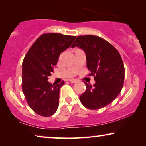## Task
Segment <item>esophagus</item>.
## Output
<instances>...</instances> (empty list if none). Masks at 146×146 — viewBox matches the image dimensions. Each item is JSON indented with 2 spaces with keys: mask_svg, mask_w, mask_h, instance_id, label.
<instances>
[{
  "mask_svg": "<svg viewBox=\"0 0 146 146\" xmlns=\"http://www.w3.org/2000/svg\"><path fill=\"white\" fill-rule=\"evenodd\" d=\"M69 81L71 83H75V82H76L78 80H77L76 79H70Z\"/></svg>",
  "mask_w": 146,
  "mask_h": 146,
  "instance_id": "1",
  "label": "esophagus"
}]
</instances>
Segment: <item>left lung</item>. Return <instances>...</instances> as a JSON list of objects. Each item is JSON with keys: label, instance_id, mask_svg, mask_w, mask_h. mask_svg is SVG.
<instances>
[{"label": "left lung", "instance_id": "1", "mask_svg": "<svg viewBox=\"0 0 146 146\" xmlns=\"http://www.w3.org/2000/svg\"><path fill=\"white\" fill-rule=\"evenodd\" d=\"M85 52L90 76L94 77L92 86L84 82L86 91L80 96L86 108L98 110L110 104L120 93L125 69L118 51L106 40L94 35L79 36L71 48Z\"/></svg>", "mask_w": 146, "mask_h": 146}]
</instances>
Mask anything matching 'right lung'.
Returning a JSON list of instances; mask_svg holds the SVG:
<instances>
[{
    "label": "right lung",
    "mask_w": 146,
    "mask_h": 146,
    "mask_svg": "<svg viewBox=\"0 0 146 146\" xmlns=\"http://www.w3.org/2000/svg\"><path fill=\"white\" fill-rule=\"evenodd\" d=\"M76 36L60 33L43 34L36 40L23 62L22 88L31 108L41 116L49 117L59 106V92L64 84H50L60 54L70 46Z\"/></svg>",
    "instance_id": "right-lung-1"
}]
</instances>
